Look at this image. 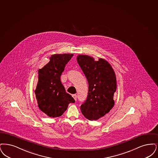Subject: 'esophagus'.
<instances>
[{
  "mask_svg": "<svg viewBox=\"0 0 158 158\" xmlns=\"http://www.w3.org/2000/svg\"><path fill=\"white\" fill-rule=\"evenodd\" d=\"M73 98H74V99L75 100H77V96L76 95V94H73Z\"/></svg>",
  "mask_w": 158,
  "mask_h": 158,
  "instance_id": "obj_1",
  "label": "esophagus"
}]
</instances>
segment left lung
Here are the masks:
<instances>
[{"mask_svg": "<svg viewBox=\"0 0 158 158\" xmlns=\"http://www.w3.org/2000/svg\"><path fill=\"white\" fill-rule=\"evenodd\" d=\"M77 60L89 83L88 96L80 109L85 118L96 120L114 106L116 75L110 64L102 58L95 61L89 55H79Z\"/></svg>", "mask_w": 158, "mask_h": 158, "instance_id": "obj_1", "label": "left lung"}]
</instances>
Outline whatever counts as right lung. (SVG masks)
Wrapping results in <instances>:
<instances>
[{
	"label": "right lung",
	"mask_w": 158,
	"mask_h": 158,
	"mask_svg": "<svg viewBox=\"0 0 158 158\" xmlns=\"http://www.w3.org/2000/svg\"><path fill=\"white\" fill-rule=\"evenodd\" d=\"M73 54H54L38 70V81L35 90L40 109L50 117L61 116L69 103H75L62 84L60 77Z\"/></svg>",
	"instance_id": "right-lung-1"
}]
</instances>
